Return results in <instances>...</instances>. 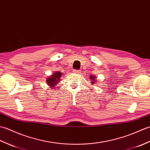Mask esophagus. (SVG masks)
<instances>
[{
  "instance_id": "34e87169",
  "label": "esophagus",
  "mask_w": 150,
  "mask_h": 150,
  "mask_svg": "<svg viewBox=\"0 0 150 150\" xmlns=\"http://www.w3.org/2000/svg\"><path fill=\"white\" fill-rule=\"evenodd\" d=\"M72 72H74V74H78L80 73V71H79V70H73Z\"/></svg>"
}]
</instances>
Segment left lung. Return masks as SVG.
<instances>
[{
  "mask_svg": "<svg viewBox=\"0 0 150 150\" xmlns=\"http://www.w3.org/2000/svg\"><path fill=\"white\" fill-rule=\"evenodd\" d=\"M90 77V79H91V83H92V85H94L95 83H96V82H98V80H97V78H96V77L95 76V75L94 74L93 76H92V75H91L89 76Z\"/></svg>",
  "mask_w": 150,
  "mask_h": 150,
  "instance_id": "left-lung-1",
  "label": "left lung"
}]
</instances>
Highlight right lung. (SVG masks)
Here are the masks:
<instances>
[{
  "label": "right lung",
  "mask_w": 150,
  "mask_h": 150,
  "mask_svg": "<svg viewBox=\"0 0 150 150\" xmlns=\"http://www.w3.org/2000/svg\"><path fill=\"white\" fill-rule=\"evenodd\" d=\"M62 76V73L61 72H58V71H56L54 72L52 75L47 78V80H46V82H47V84L49 86H51V88H56V85L59 83V81H60L61 79V76Z\"/></svg>",
  "instance_id": "obj_1"
}]
</instances>
